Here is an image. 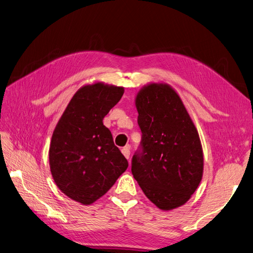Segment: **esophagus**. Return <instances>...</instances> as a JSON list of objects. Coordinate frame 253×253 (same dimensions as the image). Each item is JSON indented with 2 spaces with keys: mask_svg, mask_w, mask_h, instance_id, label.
Returning a JSON list of instances; mask_svg holds the SVG:
<instances>
[{
  "mask_svg": "<svg viewBox=\"0 0 253 253\" xmlns=\"http://www.w3.org/2000/svg\"><path fill=\"white\" fill-rule=\"evenodd\" d=\"M122 153H123V155H124V156H125L127 159H129V157H130V146L126 145V146L123 147V148H122Z\"/></svg>",
  "mask_w": 253,
  "mask_h": 253,
  "instance_id": "esophagus-1",
  "label": "esophagus"
}]
</instances>
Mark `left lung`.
Instances as JSON below:
<instances>
[{
    "label": "left lung",
    "instance_id": "8db88e82",
    "mask_svg": "<svg viewBox=\"0 0 253 253\" xmlns=\"http://www.w3.org/2000/svg\"><path fill=\"white\" fill-rule=\"evenodd\" d=\"M142 138L131 172L145 196L160 210L185 204L203 175L197 128L179 96L168 84L152 83L135 98Z\"/></svg>",
    "mask_w": 253,
    "mask_h": 253
}]
</instances>
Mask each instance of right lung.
I'll use <instances>...</instances> for the list:
<instances>
[{"label":"right lung","instance_id":"1","mask_svg":"<svg viewBox=\"0 0 253 253\" xmlns=\"http://www.w3.org/2000/svg\"><path fill=\"white\" fill-rule=\"evenodd\" d=\"M123 94V87L100 82L81 87L53 131L49 150L51 174L63 193L84 205L102 197L128 168L102 123Z\"/></svg>","mask_w":253,"mask_h":253}]
</instances>
